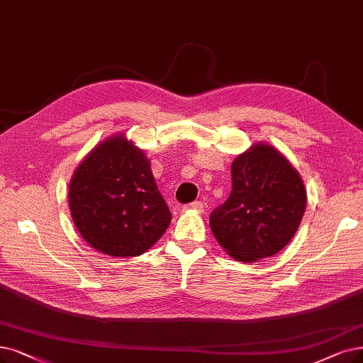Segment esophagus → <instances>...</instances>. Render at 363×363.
<instances>
[{
  "label": "esophagus",
  "mask_w": 363,
  "mask_h": 363,
  "mask_svg": "<svg viewBox=\"0 0 363 363\" xmlns=\"http://www.w3.org/2000/svg\"><path fill=\"white\" fill-rule=\"evenodd\" d=\"M183 211H196V213H202V211H204V206H202V202L195 201V202H191V204L184 206V207H183Z\"/></svg>",
  "instance_id": "esophagus-1"
}]
</instances>
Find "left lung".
I'll return each mask as SVG.
<instances>
[{"label": "left lung", "mask_w": 363, "mask_h": 363, "mask_svg": "<svg viewBox=\"0 0 363 363\" xmlns=\"http://www.w3.org/2000/svg\"><path fill=\"white\" fill-rule=\"evenodd\" d=\"M230 172V195L210 216L214 238L238 262L279 253L306 213L307 191L299 172L264 141L238 155Z\"/></svg>", "instance_id": "8db88e82"}]
</instances>
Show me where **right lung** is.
<instances>
[{
  "label": "right lung",
  "mask_w": 363,
  "mask_h": 363,
  "mask_svg": "<svg viewBox=\"0 0 363 363\" xmlns=\"http://www.w3.org/2000/svg\"><path fill=\"white\" fill-rule=\"evenodd\" d=\"M68 206L82 238L114 257L147 252L172 217L147 156L125 134L107 137L84 156L69 180Z\"/></svg>",
  "instance_id": "1"
}]
</instances>
